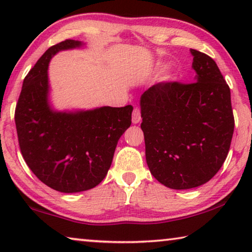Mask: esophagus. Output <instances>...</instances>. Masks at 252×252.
I'll return each mask as SVG.
<instances>
[{
    "instance_id": "34e87169",
    "label": "esophagus",
    "mask_w": 252,
    "mask_h": 252,
    "mask_svg": "<svg viewBox=\"0 0 252 252\" xmlns=\"http://www.w3.org/2000/svg\"><path fill=\"white\" fill-rule=\"evenodd\" d=\"M140 120H141V111H140V108L135 106L133 112H132V122L136 125V123L140 122Z\"/></svg>"
}]
</instances>
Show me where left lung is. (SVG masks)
I'll return each mask as SVG.
<instances>
[{"label": "left lung", "instance_id": "1", "mask_svg": "<svg viewBox=\"0 0 252 252\" xmlns=\"http://www.w3.org/2000/svg\"><path fill=\"white\" fill-rule=\"evenodd\" d=\"M195 82H160L141 95V129L150 172L176 190L208 182L222 167L234 129L229 85L217 63L197 50Z\"/></svg>", "mask_w": 252, "mask_h": 252}]
</instances>
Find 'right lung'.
Instances as JSON below:
<instances>
[{
  "mask_svg": "<svg viewBox=\"0 0 252 252\" xmlns=\"http://www.w3.org/2000/svg\"><path fill=\"white\" fill-rule=\"evenodd\" d=\"M65 40L51 46L23 81L15 108L19 146L31 171L64 193L96 187L112 163L120 136L131 126L132 105L60 112L49 103L48 66L59 51L80 48Z\"/></svg>",
  "mask_w": 252,
  "mask_h": 252,
  "instance_id": "add662e5",
  "label": "right lung"
}]
</instances>
